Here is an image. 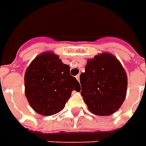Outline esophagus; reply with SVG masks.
<instances>
[{"instance_id": "34e87169", "label": "esophagus", "mask_w": 146, "mask_h": 146, "mask_svg": "<svg viewBox=\"0 0 146 146\" xmlns=\"http://www.w3.org/2000/svg\"><path fill=\"white\" fill-rule=\"evenodd\" d=\"M76 80H77L78 81L80 82V76H79V75H77V76H76Z\"/></svg>"}]
</instances>
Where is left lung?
Listing matches in <instances>:
<instances>
[{"mask_svg": "<svg viewBox=\"0 0 146 146\" xmlns=\"http://www.w3.org/2000/svg\"><path fill=\"white\" fill-rule=\"evenodd\" d=\"M80 80L83 99L95 115H112L124 102L127 87L126 72L110 53H100L88 59Z\"/></svg>", "mask_w": 146, "mask_h": 146, "instance_id": "obj_1", "label": "left lung"}]
</instances>
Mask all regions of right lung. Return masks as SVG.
Masks as SVG:
<instances>
[{
    "label": "right lung",
    "mask_w": 146,
    "mask_h": 146,
    "mask_svg": "<svg viewBox=\"0 0 146 146\" xmlns=\"http://www.w3.org/2000/svg\"><path fill=\"white\" fill-rule=\"evenodd\" d=\"M25 95L32 109L42 115L62 110L71 92L80 91V85L70 76V66L58 55L46 52L38 55L27 67L24 76Z\"/></svg>",
    "instance_id": "add662e5"
}]
</instances>
